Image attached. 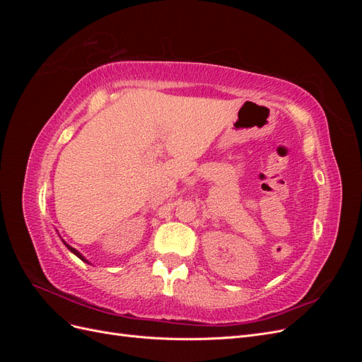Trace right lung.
Returning <instances> with one entry per match:
<instances>
[{
	"instance_id": "add662e5",
	"label": "right lung",
	"mask_w": 362,
	"mask_h": 362,
	"mask_svg": "<svg viewBox=\"0 0 362 362\" xmlns=\"http://www.w3.org/2000/svg\"><path fill=\"white\" fill-rule=\"evenodd\" d=\"M63 243H64V242H63ZM64 245H66V247H68V249H69V250L72 252V254H75V255H76V257H78L80 259H83V261H86V262H87V259H86V258H84V257H83V255L80 254V252H78V250H75V249H74L72 246H69L68 243H64Z\"/></svg>"
}]
</instances>
